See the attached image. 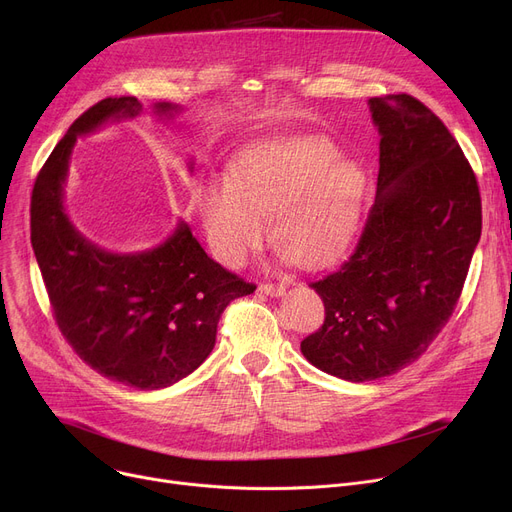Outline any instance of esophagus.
Here are the masks:
<instances>
[{
	"label": "esophagus",
	"instance_id": "1",
	"mask_svg": "<svg viewBox=\"0 0 512 512\" xmlns=\"http://www.w3.org/2000/svg\"><path fill=\"white\" fill-rule=\"evenodd\" d=\"M259 290L263 292V294H270V297H280V294H284V290H286V286L280 282V284H276V282H261L259 284Z\"/></svg>",
	"mask_w": 512,
	"mask_h": 512
}]
</instances>
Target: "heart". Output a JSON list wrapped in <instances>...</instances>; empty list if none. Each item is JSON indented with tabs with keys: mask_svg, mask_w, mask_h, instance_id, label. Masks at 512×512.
Masks as SVG:
<instances>
[{
	"mask_svg": "<svg viewBox=\"0 0 512 512\" xmlns=\"http://www.w3.org/2000/svg\"><path fill=\"white\" fill-rule=\"evenodd\" d=\"M363 178L334 164L330 145L309 137L259 145L238 159L232 178L211 182L199 199L211 247L240 265L265 240V222L282 253L299 265L332 257L351 230Z\"/></svg>",
	"mask_w": 512,
	"mask_h": 512,
	"instance_id": "heart-1",
	"label": "heart"
}]
</instances>
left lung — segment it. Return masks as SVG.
Masks as SVG:
<instances>
[{
	"label": "left lung",
	"instance_id": "8db88e82",
	"mask_svg": "<svg viewBox=\"0 0 512 512\" xmlns=\"http://www.w3.org/2000/svg\"><path fill=\"white\" fill-rule=\"evenodd\" d=\"M378 126V193L353 251L309 282L321 328L301 342L309 363L371 382L417 361L461 299L481 236L475 172L444 122L407 93L369 99Z\"/></svg>",
	"mask_w": 512,
	"mask_h": 512
}]
</instances>
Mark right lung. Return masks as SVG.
<instances>
[{
    "label": "right lung",
    "instance_id": "obj_1",
    "mask_svg": "<svg viewBox=\"0 0 512 512\" xmlns=\"http://www.w3.org/2000/svg\"><path fill=\"white\" fill-rule=\"evenodd\" d=\"M141 110L137 97H107L72 122L37 174L31 242L53 319L72 351L105 378L157 390L207 359L224 309L257 286L207 257L186 224L153 251L114 255L68 222L62 184L76 137ZM170 110V103L157 105L161 114Z\"/></svg>",
    "mask_w": 512,
    "mask_h": 512
}]
</instances>
